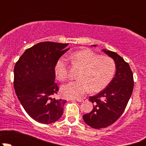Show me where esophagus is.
Listing matches in <instances>:
<instances>
[{
    "label": "esophagus",
    "mask_w": 146,
    "mask_h": 146,
    "mask_svg": "<svg viewBox=\"0 0 146 146\" xmlns=\"http://www.w3.org/2000/svg\"><path fill=\"white\" fill-rule=\"evenodd\" d=\"M85 99H86V98H82V99H80V98H78V99H76V100L72 99V100H72V101H73V100H76L77 102H83Z\"/></svg>",
    "instance_id": "1"
}]
</instances>
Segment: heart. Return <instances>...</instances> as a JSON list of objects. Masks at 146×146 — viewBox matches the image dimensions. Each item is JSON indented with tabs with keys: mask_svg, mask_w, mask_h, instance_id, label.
<instances>
[{
	"mask_svg": "<svg viewBox=\"0 0 146 146\" xmlns=\"http://www.w3.org/2000/svg\"><path fill=\"white\" fill-rule=\"evenodd\" d=\"M75 65L82 68L79 73V80L69 82L62 85L61 92L68 98H79L90 90L99 92L104 89L112 80L116 71V64L111 57L97 54L90 49L76 51L68 56ZM56 77L64 80L68 77V62L61 57L54 67Z\"/></svg>",
	"mask_w": 146,
	"mask_h": 146,
	"instance_id": "1",
	"label": "heart"
}]
</instances>
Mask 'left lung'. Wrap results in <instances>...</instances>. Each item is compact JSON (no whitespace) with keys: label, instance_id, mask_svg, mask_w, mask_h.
Returning <instances> with one entry per match:
<instances>
[{"label":"left lung","instance_id":"1","mask_svg":"<svg viewBox=\"0 0 146 146\" xmlns=\"http://www.w3.org/2000/svg\"><path fill=\"white\" fill-rule=\"evenodd\" d=\"M102 51L115 62V75L105 89L90 97V102L94 104L93 109L82 117L88 126L97 129L110 126L121 117L133 89V73L129 64L114 51Z\"/></svg>","mask_w":146,"mask_h":146}]
</instances>
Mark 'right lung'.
Masks as SVG:
<instances>
[{
    "mask_svg": "<svg viewBox=\"0 0 146 146\" xmlns=\"http://www.w3.org/2000/svg\"><path fill=\"white\" fill-rule=\"evenodd\" d=\"M68 44L40 42L27 48L14 68V88L28 115L39 123L49 124L64 113L66 100L52 96L57 93L54 67L69 48Z\"/></svg>",
    "mask_w": 146,
    "mask_h": 146,
    "instance_id": "add662e5",
    "label": "right lung"
}]
</instances>
